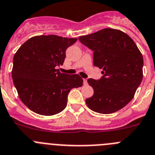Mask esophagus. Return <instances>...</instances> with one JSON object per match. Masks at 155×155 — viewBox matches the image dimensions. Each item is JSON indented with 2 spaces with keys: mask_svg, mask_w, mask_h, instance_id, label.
Returning <instances> with one entry per match:
<instances>
[{
  "mask_svg": "<svg viewBox=\"0 0 155 155\" xmlns=\"http://www.w3.org/2000/svg\"><path fill=\"white\" fill-rule=\"evenodd\" d=\"M83 84L86 86V85H87V79H83Z\"/></svg>",
  "mask_w": 155,
  "mask_h": 155,
  "instance_id": "esophagus-1",
  "label": "esophagus"
}]
</instances>
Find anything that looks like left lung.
Wrapping results in <instances>:
<instances>
[{
  "label": "left lung",
  "mask_w": 155,
  "mask_h": 155,
  "mask_svg": "<svg viewBox=\"0 0 155 155\" xmlns=\"http://www.w3.org/2000/svg\"><path fill=\"white\" fill-rule=\"evenodd\" d=\"M82 44L93 51V65L103 69L100 79H88L93 97L86 100L92 110L109 114L131 101L143 79V60L131 38L120 30L104 28L80 36Z\"/></svg>",
  "instance_id": "obj_1"
}]
</instances>
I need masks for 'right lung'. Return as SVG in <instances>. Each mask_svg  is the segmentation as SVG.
I'll return each mask as SVG.
<instances>
[{
  "instance_id": "1",
  "label": "right lung",
  "mask_w": 155,
  "mask_h": 155,
  "mask_svg": "<svg viewBox=\"0 0 155 155\" xmlns=\"http://www.w3.org/2000/svg\"><path fill=\"white\" fill-rule=\"evenodd\" d=\"M76 41L55 35L35 36L17 51L12 79L21 100L31 110L44 116L62 112L69 91L83 86L79 75L57 69L63 65L66 49Z\"/></svg>"
}]
</instances>
